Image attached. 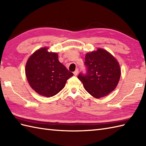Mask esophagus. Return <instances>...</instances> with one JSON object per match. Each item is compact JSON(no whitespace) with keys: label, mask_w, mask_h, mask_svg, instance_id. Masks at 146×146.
<instances>
[{"label":"esophagus","mask_w":146,"mask_h":146,"mask_svg":"<svg viewBox=\"0 0 146 146\" xmlns=\"http://www.w3.org/2000/svg\"><path fill=\"white\" fill-rule=\"evenodd\" d=\"M78 68H77V69H76V70L74 71L73 72V74H74V75H75V76H76L77 75H78Z\"/></svg>","instance_id":"esophagus-1"}]
</instances>
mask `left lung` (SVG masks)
<instances>
[{"instance_id": "8db88e82", "label": "left lung", "mask_w": 146, "mask_h": 146, "mask_svg": "<svg viewBox=\"0 0 146 146\" xmlns=\"http://www.w3.org/2000/svg\"><path fill=\"white\" fill-rule=\"evenodd\" d=\"M85 61L86 73H79L78 78L86 92L99 98L116 88L121 71L119 63L112 55L103 49H98L86 54Z\"/></svg>"}]
</instances>
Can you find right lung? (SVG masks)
<instances>
[{
	"label": "right lung",
	"mask_w": 146,
	"mask_h": 146,
	"mask_svg": "<svg viewBox=\"0 0 146 146\" xmlns=\"http://www.w3.org/2000/svg\"><path fill=\"white\" fill-rule=\"evenodd\" d=\"M42 48L34 52L26 65V75L30 86L42 96L51 97L58 94L73 75L58 60V55Z\"/></svg>",
	"instance_id": "right-lung-1"
}]
</instances>
